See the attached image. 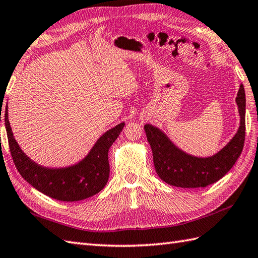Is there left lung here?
<instances>
[{
	"mask_svg": "<svg viewBox=\"0 0 258 258\" xmlns=\"http://www.w3.org/2000/svg\"><path fill=\"white\" fill-rule=\"evenodd\" d=\"M245 91L239 86L236 104L241 123L235 136L221 151L208 158L185 154L176 147L163 132L146 124L147 141L153 151L154 166L161 180L181 188H201L217 182L226 175L241 155L245 141Z\"/></svg>",
	"mask_w": 258,
	"mask_h": 258,
	"instance_id": "8db88e82",
	"label": "left lung"
}]
</instances>
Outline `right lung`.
<instances>
[{"label":"right lung","instance_id":"add662e5","mask_svg":"<svg viewBox=\"0 0 258 258\" xmlns=\"http://www.w3.org/2000/svg\"><path fill=\"white\" fill-rule=\"evenodd\" d=\"M5 127L12 158L21 176L44 195L59 201L87 199L104 188L109 180V149L121 133L124 123L116 125L102 135L88 156L79 164L60 169H50L35 164L22 152L10 126L8 106L5 110Z\"/></svg>","mask_w":258,"mask_h":258}]
</instances>
